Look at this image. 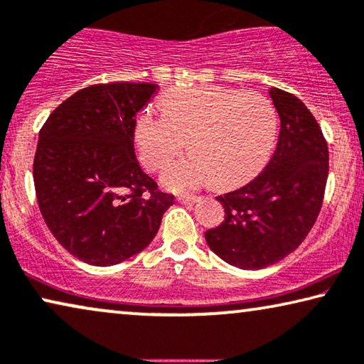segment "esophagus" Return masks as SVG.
Instances as JSON below:
<instances>
[{"instance_id":"obj_1","label":"esophagus","mask_w":364,"mask_h":364,"mask_svg":"<svg viewBox=\"0 0 364 364\" xmlns=\"http://www.w3.org/2000/svg\"><path fill=\"white\" fill-rule=\"evenodd\" d=\"M199 199H201L199 196H180L178 198V201L184 204V206H193V204L198 203Z\"/></svg>"}]
</instances>
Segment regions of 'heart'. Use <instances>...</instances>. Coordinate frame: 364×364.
Segmentation results:
<instances>
[{
	"mask_svg": "<svg viewBox=\"0 0 364 364\" xmlns=\"http://www.w3.org/2000/svg\"><path fill=\"white\" fill-rule=\"evenodd\" d=\"M163 110H141L135 145L148 170H160L186 146L191 156L175 161L161 181L171 191H191L213 180L232 186L254 176L267 160L277 133V112L257 92L194 87L163 97Z\"/></svg>",
	"mask_w": 364,
	"mask_h": 364,
	"instance_id": "heart-1",
	"label": "heart"
}]
</instances>
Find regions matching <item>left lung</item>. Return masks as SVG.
Segmentation results:
<instances>
[{
  "instance_id": "8db88e82",
  "label": "left lung",
  "mask_w": 364,
  "mask_h": 364,
  "mask_svg": "<svg viewBox=\"0 0 364 364\" xmlns=\"http://www.w3.org/2000/svg\"><path fill=\"white\" fill-rule=\"evenodd\" d=\"M280 133L269 165L245 186L216 199L226 218L204 234L209 249L244 270L269 267L304 242L318 218L328 146L315 117L289 92L270 87Z\"/></svg>"
}]
</instances>
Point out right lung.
<instances>
[{"mask_svg":"<svg viewBox=\"0 0 364 364\" xmlns=\"http://www.w3.org/2000/svg\"><path fill=\"white\" fill-rule=\"evenodd\" d=\"M156 84L112 82L64 100L39 132L33 176L49 231L90 265H115L141 252L160 229L173 194L138 165L135 115Z\"/></svg>","mask_w":364,"mask_h":364,"instance_id":"add662e5","label":"right lung"}]
</instances>
